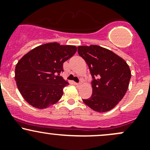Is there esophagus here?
Returning <instances> with one entry per match:
<instances>
[{"mask_svg": "<svg viewBox=\"0 0 150 150\" xmlns=\"http://www.w3.org/2000/svg\"><path fill=\"white\" fill-rule=\"evenodd\" d=\"M75 84H76V86H79V85H80L79 83H76V82H75Z\"/></svg>", "mask_w": 150, "mask_h": 150, "instance_id": "obj_1", "label": "esophagus"}]
</instances>
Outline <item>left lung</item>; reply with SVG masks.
Masks as SVG:
<instances>
[{"instance_id": "1", "label": "left lung", "mask_w": 150, "mask_h": 150, "mask_svg": "<svg viewBox=\"0 0 150 150\" xmlns=\"http://www.w3.org/2000/svg\"><path fill=\"white\" fill-rule=\"evenodd\" d=\"M78 53L87 63L93 78V94L83 102L96 112L111 110L128 88L131 77L129 66L115 52L98 45L79 46Z\"/></svg>"}]
</instances>
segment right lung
I'll list each match as a JSON object with an SVG mask.
<instances>
[{
    "mask_svg": "<svg viewBox=\"0 0 150 150\" xmlns=\"http://www.w3.org/2000/svg\"><path fill=\"white\" fill-rule=\"evenodd\" d=\"M77 47L47 43L33 49L17 63L15 78L23 98L33 107L44 109L60 100L68 81L60 74L63 63L75 54Z\"/></svg>",
    "mask_w": 150,
    "mask_h": 150,
    "instance_id": "1",
    "label": "right lung"
}]
</instances>
